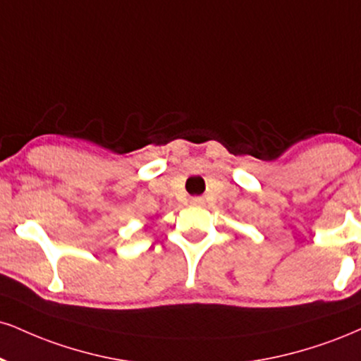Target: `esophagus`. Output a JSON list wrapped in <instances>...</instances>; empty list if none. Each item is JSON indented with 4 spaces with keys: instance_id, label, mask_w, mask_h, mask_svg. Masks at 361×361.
<instances>
[{
    "instance_id": "34e87169",
    "label": "esophagus",
    "mask_w": 361,
    "mask_h": 361,
    "mask_svg": "<svg viewBox=\"0 0 361 361\" xmlns=\"http://www.w3.org/2000/svg\"><path fill=\"white\" fill-rule=\"evenodd\" d=\"M190 203H192V205H195V207H200V205H203V198L193 197L192 200H190Z\"/></svg>"
}]
</instances>
